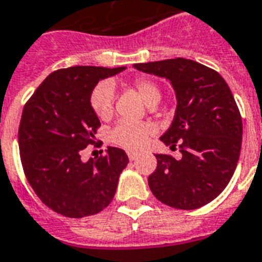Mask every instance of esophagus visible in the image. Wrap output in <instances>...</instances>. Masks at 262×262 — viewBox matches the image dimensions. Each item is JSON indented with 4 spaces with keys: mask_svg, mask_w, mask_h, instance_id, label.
<instances>
[{
    "mask_svg": "<svg viewBox=\"0 0 262 262\" xmlns=\"http://www.w3.org/2000/svg\"><path fill=\"white\" fill-rule=\"evenodd\" d=\"M139 157L138 153H135V152H128V159L129 160H137Z\"/></svg>",
    "mask_w": 262,
    "mask_h": 262,
    "instance_id": "esophagus-1",
    "label": "esophagus"
}]
</instances>
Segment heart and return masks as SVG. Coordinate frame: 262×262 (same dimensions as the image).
I'll return each mask as SVG.
<instances>
[{"mask_svg": "<svg viewBox=\"0 0 262 262\" xmlns=\"http://www.w3.org/2000/svg\"><path fill=\"white\" fill-rule=\"evenodd\" d=\"M131 86L138 92L139 96L147 106H155L160 101V90L149 78H135ZM90 102H91V107L96 117L101 121H109L115 113L113 85L109 81L99 82L92 90ZM150 134H152V127L149 124L131 123V121L123 120L113 128L110 134V141L127 150H138L147 142Z\"/></svg>", "mask_w": 262, "mask_h": 262, "instance_id": "obj_1", "label": "heart"}]
</instances>
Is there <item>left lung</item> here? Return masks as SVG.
Returning <instances> with one entry per match:
<instances>
[{
	"mask_svg": "<svg viewBox=\"0 0 262 262\" xmlns=\"http://www.w3.org/2000/svg\"><path fill=\"white\" fill-rule=\"evenodd\" d=\"M141 72L168 78L177 94L176 116L161 141L180 149V160L156 155L147 178L157 200L194 210L210 203L229 184L237 166L243 124L239 107L221 74L190 59L137 63Z\"/></svg>",
	"mask_w": 262,
	"mask_h": 262,
	"instance_id": "obj_1",
	"label": "left lung"
}]
</instances>
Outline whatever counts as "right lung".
<instances>
[{"label":"right lung","instance_id":"obj_1","mask_svg":"<svg viewBox=\"0 0 262 262\" xmlns=\"http://www.w3.org/2000/svg\"><path fill=\"white\" fill-rule=\"evenodd\" d=\"M124 69L55 70L23 107L17 133L21 167L35 194L55 213L88 217L115 198L120 174L128 164L125 152L109 146L106 155L84 163L81 150L95 143L101 127L90 102L94 86Z\"/></svg>","mask_w":262,"mask_h":262}]
</instances>
